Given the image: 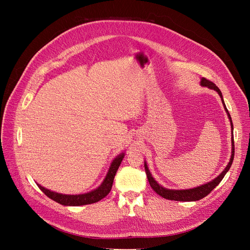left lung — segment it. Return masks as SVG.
Returning a JSON list of instances; mask_svg holds the SVG:
<instances>
[{"mask_svg": "<svg viewBox=\"0 0 250 250\" xmlns=\"http://www.w3.org/2000/svg\"><path fill=\"white\" fill-rule=\"evenodd\" d=\"M201 85L202 86H206V87H208L209 89H214L216 90L220 97L222 98V102L223 104H224V101H223V96H222V93L220 89L216 86L215 83H213L212 81L208 80V79L206 78H203L202 81H201ZM224 107L227 111V114L229 116V120L231 122V127H232V130H233V124H232V120H231V116H230V113L228 111V109L226 108L225 104H224ZM232 135H233V132H232ZM234 152H235V149H234V139L232 137V155H231V159H230V162L228 163V165L226 166V168L224 169V171H222V173L216 177L213 181H209L208 183H206V185L204 186H201V187H198L195 188H191V189H186V190H172V189H166L164 188H162L161 186H159L158 183H157V181H155V179L152 177L149 169H148V166L147 164L145 163V171H146V174H147V178L149 180V183L151 188L154 189V191L156 193H158L159 195H161L162 198L166 199V200H171V201H178V202H193V201H199V200H202L203 198H205V196H207L209 192H211L219 183L222 181V179L224 178L225 174L228 172V170L230 169L231 165H232V162H233V158H234Z\"/></svg>", "mask_w": 250, "mask_h": 250, "instance_id": "obj_1", "label": "left lung"}]
</instances>
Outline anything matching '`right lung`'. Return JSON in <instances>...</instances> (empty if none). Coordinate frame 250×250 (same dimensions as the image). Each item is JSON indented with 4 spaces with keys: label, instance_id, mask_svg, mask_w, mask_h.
I'll return each mask as SVG.
<instances>
[{
    "label": "right lung",
    "instance_id": "1",
    "mask_svg": "<svg viewBox=\"0 0 250 250\" xmlns=\"http://www.w3.org/2000/svg\"><path fill=\"white\" fill-rule=\"evenodd\" d=\"M124 156H125V154H121L116 157V158L113 160V162L111 163V166L108 170V173H107L106 177H105L104 181L102 182V185L97 189L91 191V192L84 193V194H78V195H68V194H62V193L50 191V190L42 188V186H39V185H37V186L45 195L48 196L49 199L54 200L55 202H57L61 205H63V206H83V205L97 203L100 200H102L103 198H105V196H106L109 193V191L111 190L114 176L116 174L118 167H120V165L124 159Z\"/></svg>",
    "mask_w": 250,
    "mask_h": 250
}]
</instances>
